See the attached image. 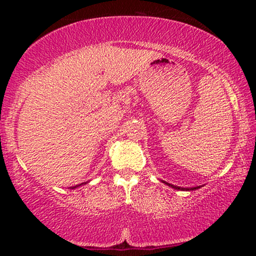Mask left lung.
I'll use <instances>...</instances> for the list:
<instances>
[{
  "instance_id": "1",
  "label": "left lung",
  "mask_w": 256,
  "mask_h": 256,
  "mask_svg": "<svg viewBox=\"0 0 256 256\" xmlns=\"http://www.w3.org/2000/svg\"><path fill=\"white\" fill-rule=\"evenodd\" d=\"M166 184H168V183H166ZM168 185H171V186L173 188V189H180V188H178V186H176V185H172V184H168ZM196 188H192V189H186V190H195ZM183 190H185L184 188H183Z\"/></svg>"
}]
</instances>
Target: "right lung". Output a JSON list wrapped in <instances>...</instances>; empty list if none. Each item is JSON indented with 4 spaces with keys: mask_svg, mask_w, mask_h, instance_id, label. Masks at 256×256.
Instances as JSON below:
<instances>
[{
    "mask_svg": "<svg viewBox=\"0 0 256 256\" xmlns=\"http://www.w3.org/2000/svg\"><path fill=\"white\" fill-rule=\"evenodd\" d=\"M74 188H76V186H74Z\"/></svg>",
    "mask_w": 256,
    "mask_h": 256,
    "instance_id": "add662e5",
    "label": "right lung"
}]
</instances>
